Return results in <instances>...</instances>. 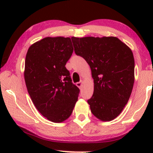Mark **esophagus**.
I'll use <instances>...</instances> for the list:
<instances>
[{
	"mask_svg": "<svg viewBox=\"0 0 153 153\" xmlns=\"http://www.w3.org/2000/svg\"><path fill=\"white\" fill-rule=\"evenodd\" d=\"M76 85L79 88H81L82 86V81H80V82H77Z\"/></svg>",
	"mask_w": 153,
	"mask_h": 153,
	"instance_id": "34e87169",
	"label": "esophagus"
}]
</instances>
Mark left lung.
<instances>
[{"instance_id": "8db88e82", "label": "left lung", "mask_w": 153, "mask_h": 153, "mask_svg": "<svg viewBox=\"0 0 153 153\" xmlns=\"http://www.w3.org/2000/svg\"><path fill=\"white\" fill-rule=\"evenodd\" d=\"M71 39L75 54L85 59L94 78V94L88 100L91 112L103 122L113 120L124 109L134 85L131 49L116 36Z\"/></svg>"}]
</instances>
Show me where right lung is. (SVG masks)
I'll list each match as a JSON object with an SVG mask.
<instances>
[{
    "label": "right lung",
    "instance_id": "right-lung-1",
    "mask_svg": "<svg viewBox=\"0 0 153 153\" xmlns=\"http://www.w3.org/2000/svg\"><path fill=\"white\" fill-rule=\"evenodd\" d=\"M73 52L70 37L47 36L31 45L26 55L28 93L36 109L54 123L69 118L78 101L80 90L65 68Z\"/></svg>",
    "mask_w": 153,
    "mask_h": 153
}]
</instances>
